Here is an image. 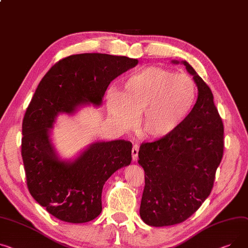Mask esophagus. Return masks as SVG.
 <instances>
[{"instance_id": "34e87169", "label": "esophagus", "mask_w": 248, "mask_h": 248, "mask_svg": "<svg viewBox=\"0 0 248 248\" xmlns=\"http://www.w3.org/2000/svg\"><path fill=\"white\" fill-rule=\"evenodd\" d=\"M139 150L140 147L138 144H135L133 147V151H131V155H133V160L137 161L138 160V156H139Z\"/></svg>"}]
</instances>
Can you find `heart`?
Returning a JSON list of instances; mask_svg holds the SVG:
<instances>
[{"instance_id": "heart-1", "label": "heart", "mask_w": 248, "mask_h": 248, "mask_svg": "<svg viewBox=\"0 0 248 248\" xmlns=\"http://www.w3.org/2000/svg\"><path fill=\"white\" fill-rule=\"evenodd\" d=\"M197 100L195 81L187 75L155 67L129 76L118 93L110 91L107 108L112 121L128 130L137 124L148 139L170 137L192 113Z\"/></svg>"}]
</instances>
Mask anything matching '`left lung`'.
<instances>
[{
  "mask_svg": "<svg viewBox=\"0 0 248 248\" xmlns=\"http://www.w3.org/2000/svg\"><path fill=\"white\" fill-rule=\"evenodd\" d=\"M181 63L199 90L195 108L175 133L143 142L139 151L145 181L140 214L144 223L155 227L183 222L201 207L223 155V124L213 94L186 61Z\"/></svg>",
  "mask_w": 248,
  "mask_h": 248,
  "instance_id": "left-lung-1",
  "label": "left lung"
}]
</instances>
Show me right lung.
Wrapping results in <instances>:
<instances>
[{
	"label": "right lung",
	"instance_id": "right-lung-1",
	"mask_svg": "<svg viewBox=\"0 0 248 248\" xmlns=\"http://www.w3.org/2000/svg\"><path fill=\"white\" fill-rule=\"evenodd\" d=\"M138 62L107 54L73 55L54 64L40 81L23 121L22 157L31 195L58 219L84 223L100 216L104 185L129 166L133 144L96 141L74 160L62 159L51 139L56 118L82 105L100 107L110 81Z\"/></svg>",
	"mask_w": 248,
	"mask_h": 248
}]
</instances>
